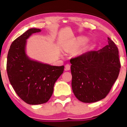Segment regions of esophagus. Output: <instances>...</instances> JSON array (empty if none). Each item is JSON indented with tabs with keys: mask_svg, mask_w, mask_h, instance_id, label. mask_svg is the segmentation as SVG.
<instances>
[{
	"mask_svg": "<svg viewBox=\"0 0 127 127\" xmlns=\"http://www.w3.org/2000/svg\"><path fill=\"white\" fill-rule=\"evenodd\" d=\"M70 69V65L69 64H66L65 65V70H69Z\"/></svg>",
	"mask_w": 127,
	"mask_h": 127,
	"instance_id": "esophagus-1",
	"label": "esophagus"
}]
</instances>
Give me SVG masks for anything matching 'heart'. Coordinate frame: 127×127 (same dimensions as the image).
Masks as SVG:
<instances>
[{
  "label": "heart",
  "instance_id": "obj_1",
  "mask_svg": "<svg viewBox=\"0 0 127 127\" xmlns=\"http://www.w3.org/2000/svg\"><path fill=\"white\" fill-rule=\"evenodd\" d=\"M86 40H87V39L85 37L79 38V39L77 40V41H76V44L80 45V44H82V43H83L84 42H85Z\"/></svg>",
  "mask_w": 127,
  "mask_h": 127
}]
</instances>
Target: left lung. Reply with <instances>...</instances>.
Listing matches in <instances>:
<instances>
[{
    "instance_id": "left-lung-1",
    "label": "left lung",
    "mask_w": 127,
    "mask_h": 127,
    "mask_svg": "<svg viewBox=\"0 0 127 127\" xmlns=\"http://www.w3.org/2000/svg\"><path fill=\"white\" fill-rule=\"evenodd\" d=\"M108 45L71 59L72 88L78 99L93 103L105 98L119 76V50L107 37Z\"/></svg>"
}]
</instances>
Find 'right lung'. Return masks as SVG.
<instances>
[{"label": "right lung", "instance_id": "add662e5", "mask_svg": "<svg viewBox=\"0 0 127 127\" xmlns=\"http://www.w3.org/2000/svg\"><path fill=\"white\" fill-rule=\"evenodd\" d=\"M41 29L31 28L12 43L7 55V72L10 84L18 96L29 105L46 103L64 66H57L32 60L26 53L27 40Z\"/></svg>", "mask_w": 127, "mask_h": 127}]
</instances>
